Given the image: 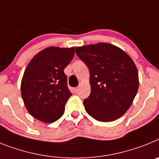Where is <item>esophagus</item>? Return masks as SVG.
<instances>
[{
  "label": "esophagus",
  "mask_w": 159,
  "mask_h": 159,
  "mask_svg": "<svg viewBox=\"0 0 159 159\" xmlns=\"http://www.w3.org/2000/svg\"><path fill=\"white\" fill-rule=\"evenodd\" d=\"M73 90H74V93H78V87L74 88V89H73Z\"/></svg>",
  "instance_id": "1"
}]
</instances>
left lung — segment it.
Returning <instances> with one entry per match:
<instances>
[{
    "mask_svg": "<svg viewBox=\"0 0 159 159\" xmlns=\"http://www.w3.org/2000/svg\"><path fill=\"white\" fill-rule=\"evenodd\" d=\"M76 53L90 74V94L83 102L86 112L99 121L119 118L129 108L139 89V73L133 60L108 43L77 47Z\"/></svg>",
    "mask_w": 159,
    "mask_h": 159,
    "instance_id": "obj_1",
    "label": "left lung"
}]
</instances>
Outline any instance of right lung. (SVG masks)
<instances>
[{"label":"right lung","instance_id":"right-lung-1","mask_svg":"<svg viewBox=\"0 0 159 159\" xmlns=\"http://www.w3.org/2000/svg\"><path fill=\"white\" fill-rule=\"evenodd\" d=\"M74 48L48 47L34 57L25 70L20 90L25 106L34 118L52 123L63 115L72 93L64 70Z\"/></svg>","mask_w":159,"mask_h":159}]
</instances>
